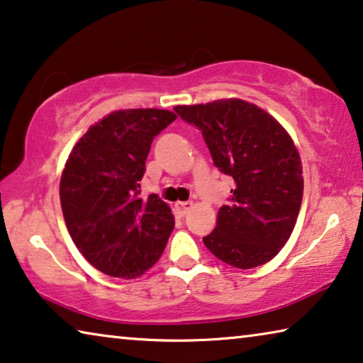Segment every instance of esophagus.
I'll list each match as a JSON object with an SVG mask.
<instances>
[{"instance_id": "34e87169", "label": "esophagus", "mask_w": 363, "mask_h": 363, "mask_svg": "<svg viewBox=\"0 0 363 363\" xmlns=\"http://www.w3.org/2000/svg\"><path fill=\"white\" fill-rule=\"evenodd\" d=\"M191 208H193L191 201H178V203H175V211L178 216H186L188 211Z\"/></svg>"}]
</instances>
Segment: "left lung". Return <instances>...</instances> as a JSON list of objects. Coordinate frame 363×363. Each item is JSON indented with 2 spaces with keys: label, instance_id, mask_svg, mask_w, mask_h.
<instances>
[{
  "label": "left lung",
  "instance_id": "8db88e82",
  "mask_svg": "<svg viewBox=\"0 0 363 363\" xmlns=\"http://www.w3.org/2000/svg\"><path fill=\"white\" fill-rule=\"evenodd\" d=\"M174 110L199 128L214 165L235 183L204 245L240 269L271 261L291 237L303 196L302 162L292 138L263 108L240 99Z\"/></svg>",
  "mask_w": 363,
  "mask_h": 363
}]
</instances>
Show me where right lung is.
<instances>
[{
  "label": "right lung",
  "mask_w": 363,
  "mask_h": 363,
  "mask_svg": "<svg viewBox=\"0 0 363 363\" xmlns=\"http://www.w3.org/2000/svg\"><path fill=\"white\" fill-rule=\"evenodd\" d=\"M174 111H111L72 147L60 182L65 222L77 250L104 274L133 279L152 267L175 227L157 194L139 198L154 138Z\"/></svg>",
  "instance_id": "1"
}]
</instances>
